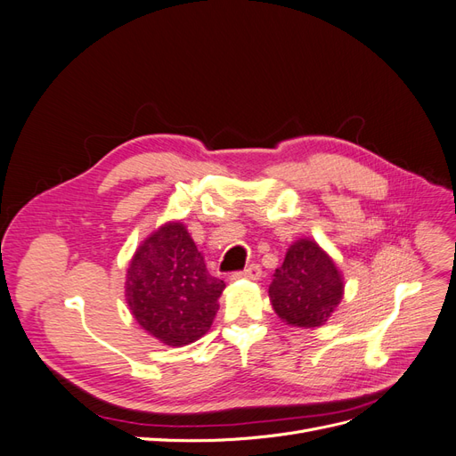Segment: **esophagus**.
Masks as SVG:
<instances>
[{
	"instance_id": "1",
	"label": "esophagus",
	"mask_w": 456,
	"mask_h": 456,
	"mask_svg": "<svg viewBox=\"0 0 456 456\" xmlns=\"http://www.w3.org/2000/svg\"><path fill=\"white\" fill-rule=\"evenodd\" d=\"M260 275H262L260 266L258 265H251V266H247L241 272L232 273V280H240V278H243V280H260Z\"/></svg>"
}]
</instances>
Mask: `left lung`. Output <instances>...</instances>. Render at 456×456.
<instances>
[{
  "label": "left lung",
  "mask_w": 456,
  "mask_h": 456,
  "mask_svg": "<svg viewBox=\"0 0 456 456\" xmlns=\"http://www.w3.org/2000/svg\"><path fill=\"white\" fill-rule=\"evenodd\" d=\"M272 306L287 325L320 327L335 312L344 295L342 275L320 245L295 241L270 283Z\"/></svg>",
  "instance_id": "left-lung-1"
}]
</instances>
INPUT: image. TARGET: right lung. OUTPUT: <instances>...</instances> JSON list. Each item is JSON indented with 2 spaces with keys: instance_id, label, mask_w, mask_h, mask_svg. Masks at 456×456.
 Listing matches in <instances>:
<instances>
[{
  "instance_id": "obj_1",
  "label": "right lung",
  "mask_w": 456,
  "mask_h": 456,
  "mask_svg": "<svg viewBox=\"0 0 456 456\" xmlns=\"http://www.w3.org/2000/svg\"><path fill=\"white\" fill-rule=\"evenodd\" d=\"M226 283L207 272L203 255L183 223H167L146 238L127 270V305L146 333L167 346L201 338Z\"/></svg>"
}]
</instances>
